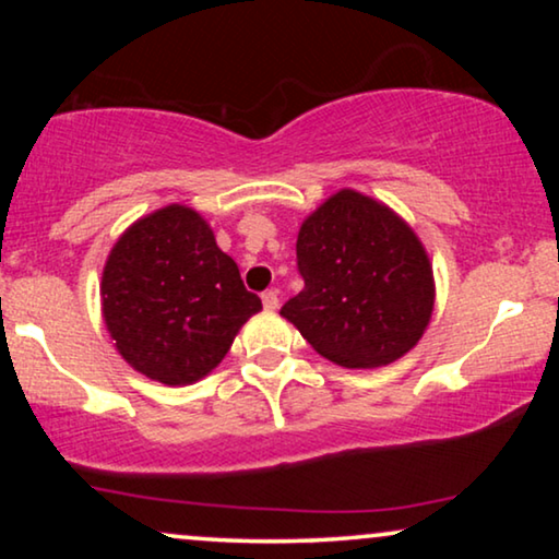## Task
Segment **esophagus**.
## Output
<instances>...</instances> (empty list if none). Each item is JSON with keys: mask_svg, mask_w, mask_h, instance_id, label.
Listing matches in <instances>:
<instances>
[{"mask_svg": "<svg viewBox=\"0 0 559 559\" xmlns=\"http://www.w3.org/2000/svg\"><path fill=\"white\" fill-rule=\"evenodd\" d=\"M262 305H264V310H277V305H280L277 293H274V289H266V293L262 295Z\"/></svg>", "mask_w": 559, "mask_h": 559, "instance_id": "obj_1", "label": "esophagus"}]
</instances>
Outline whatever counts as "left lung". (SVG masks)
<instances>
[{"mask_svg":"<svg viewBox=\"0 0 559 559\" xmlns=\"http://www.w3.org/2000/svg\"><path fill=\"white\" fill-rule=\"evenodd\" d=\"M305 289L280 316L343 369H377L417 346L432 318V262L407 221L343 188L297 234Z\"/></svg>","mask_w":559,"mask_h":559,"instance_id":"1","label":"left lung"}]
</instances>
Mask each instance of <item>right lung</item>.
Masks as SVG:
<instances>
[{
  "instance_id": "1",
  "label": "right lung",
  "mask_w": 559,
  "mask_h": 559,
  "mask_svg": "<svg viewBox=\"0 0 559 559\" xmlns=\"http://www.w3.org/2000/svg\"><path fill=\"white\" fill-rule=\"evenodd\" d=\"M262 300L218 249L209 221L170 203L136 218L102 274V316L134 371L167 386L209 377Z\"/></svg>"
}]
</instances>
